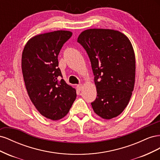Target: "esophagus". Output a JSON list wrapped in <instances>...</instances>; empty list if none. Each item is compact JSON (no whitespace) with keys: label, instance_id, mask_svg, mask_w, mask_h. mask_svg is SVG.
Instances as JSON below:
<instances>
[{"label":"esophagus","instance_id":"1","mask_svg":"<svg viewBox=\"0 0 160 160\" xmlns=\"http://www.w3.org/2000/svg\"><path fill=\"white\" fill-rule=\"evenodd\" d=\"M82 88H83V85L82 84H79L77 85V89H78V90L81 91L82 89Z\"/></svg>","mask_w":160,"mask_h":160}]
</instances>
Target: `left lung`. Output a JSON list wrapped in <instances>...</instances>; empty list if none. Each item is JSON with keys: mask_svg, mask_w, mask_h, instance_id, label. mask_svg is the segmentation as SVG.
Segmentation results:
<instances>
[{"mask_svg": "<svg viewBox=\"0 0 160 160\" xmlns=\"http://www.w3.org/2000/svg\"><path fill=\"white\" fill-rule=\"evenodd\" d=\"M77 42L89 57L97 98L94 112L104 119L122 113L132 95L135 77L133 46L123 33L113 29L90 28L82 32Z\"/></svg>", "mask_w": 160, "mask_h": 160, "instance_id": "1", "label": "left lung"}]
</instances>
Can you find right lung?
<instances>
[{
  "label": "right lung",
  "mask_w": 160,
  "mask_h": 160,
  "mask_svg": "<svg viewBox=\"0 0 160 160\" xmlns=\"http://www.w3.org/2000/svg\"><path fill=\"white\" fill-rule=\"evenodd\" d=\"M72 36L69 31L40 34L30 38L22 53L25 88L33 105L42 116L53 121L63 118L76 99V89L61 79L58 55Z\"/></svg>",
  "instance_id": "add662e5"
}]
</instances>
